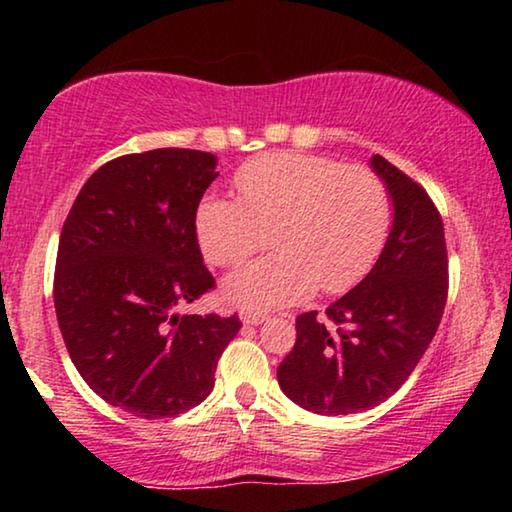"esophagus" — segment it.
Listing matches in <instances>:
<instances>
[{"mask_svg":"<svg viewBox=\"0 0 512 512\" xmlns=\"http://www.w3.org/2000/svg\"><path fill=\"white\" fill-rule=\"evenodd\" d=\"M240 317H242V321L247 326H258V324H263V321H265V314L263 312H251V310H244Z\"/></svg>","mask_w":512,"mask_h":512,"instance_id":"esophagus-1","label":"esophagus"}]
</instances>
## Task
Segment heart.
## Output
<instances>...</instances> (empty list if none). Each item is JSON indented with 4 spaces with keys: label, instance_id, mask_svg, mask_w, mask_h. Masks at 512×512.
Here are the masks:
<instances>
[{
    "label": "heart",
    "instance_id": "b5f03b06",
    "mask_svg": "<svg viewBox=\"0 0 512 512\" xmlns=\"http://www.w3.org/2000/svg\"><path fill=\"white\" fill-rule=\"evenodd\" d=\"M237 198H205L195 233L205 258L237 268L268 244L263 261L235 272L226 298L249 310L298 303L317 289L352 286L380 254L391 207L384 181L368 167L298 151L249 160L235 174Z\"/></svg>",
    "mask_w": 512,
    "mask_h": 512
}]
</instances>
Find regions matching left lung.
<instances>
[{
  "mask_svg": "<svg viewBox=\"0 0 512 512\" xmlns=\"http://www.w3.org/2000/svg\"><path fill=\"white\" fill-rule=\"evenodd\" d=\"M394 202L373 270L326 307L296 319V345L279 363V387L317 415H352L394 396L431 345L447 300L445 230L417 181L370 158Z\"/></svg>",
  "mask_w": 512,
  "mask_h": 512,
  "instance_id": "1",
  "label": "left lung"
}]
</instances>
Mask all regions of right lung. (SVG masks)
Masks as SVG:
<instances>
[{
    "instance_id": "1",
    "label": "right lung",
    "mask_w": 512,
    "mask_h": 512,
    "mask_svg": "<svg viewBox=\"0 0 512 512\" xmlns=\"http://www.w3.org/2000/svg\"><path fill=\"white\" fill-rule=\"evenodd\" d=\"M216 177L207 151L114 158L62 226L53 279L62 340L88 387L135 417H177L205 401L242 328L237 314L177 312L214 289L195 214Z\"/></svg>"
}]
</instances>
